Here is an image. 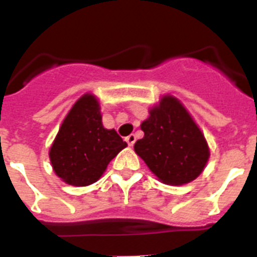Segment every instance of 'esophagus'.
Instances as JSON below:
<instances>
[{"label": "esophagus", "mask_w": 257, "mask_h": 257, "mask_svg": "<svg viewBox=\"0 0 257 257\" xmlns=\"http://www.w3.org/2000/svg\"><path fill=\"white\" fill-rule=\"evenodd\" d=\"M135 142H136V138L134 134H131V135H128L126 138V143L128 144V147H133V145L135 144Z\"/></svg>", "instance_id": "esophagus-1"}]
</instances>
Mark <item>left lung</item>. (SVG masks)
Wrapping results in <instances>:
<instances>
[{
    "label": "left lung",
    "mask_w": 257,
    "mask_h": 257,
    "mask_svg": "<svg viewBox=\"0 0 257 257\" xmlns=\"http://www.w3.org/2000/svg\"><path fill=\"white\" fill-rule=\"evenodd\" d=\"M144 138L134 151L158 180L184 185L196 180L210 158L206 138L187 108L172 95H163L142 122Z\"/></svg>",
    "instance_id": "obj_1"
}]
</instances>
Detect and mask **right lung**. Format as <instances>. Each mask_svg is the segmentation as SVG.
<instances>
[{"mask_svg": "<svg viewBox=\"0 0 257 257\" xmlns=\"http://www.w3.org/2000/svg\"><path fill=\"white\" fill-rule=\"evenodd\" d=\"M127 143L101 122L100 103L86 92L70 108L49 151L56 176L73 187L96 183Z\"/></svg>", "mask_w": 257, "mask_h": 257, "instance_id": "obj_1", "label": "right lung"}]
</instances>
